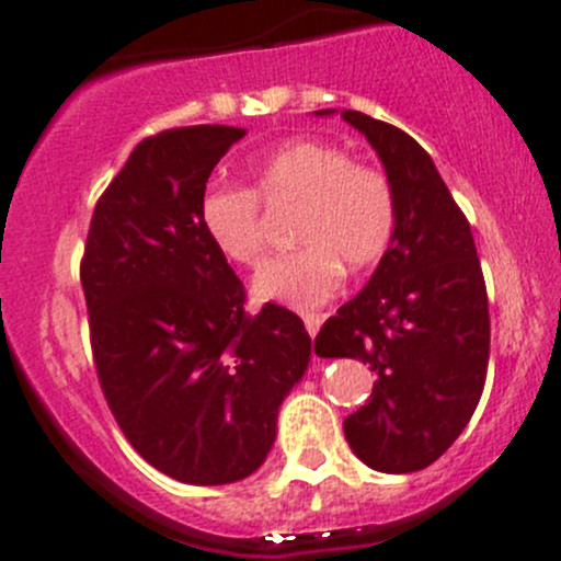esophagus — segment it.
<instances>
[{"mask_svg": "<svg viewBox=\"0 0 561 561\" xmlns=\"http://www.w3.org/2000/svg\"><path fill=\"white\" fill-rule=\"evenodd\" d=\"M304 325H306V333L317 335V330H320V325H322V317L320 314H306Z\"/></svg>", "mask_w": 561, "mask_h": 561, "instance_id": "34e87169", "label": "esophagus"}]
</instances>
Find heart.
<instances>
[{"instance_id":"1","label":"heart","mask_w":561,"mask_h":561,"mask_svg":"<svg viewBox=\"0 0 561 561\" xmlns=\"http://www.w3.org/2000/svg\"><path fill=\"white\" fill-rule=\"evenodd\" d=\"M247 187H211L202 198V228L222 257L255 268L265 255L261 204H298L293 252L265 263L255 293L293 309H317L339 290L344 268H374L398 233V196L389 176L355 163L344 147L298 139L250 169Z\"/></svg>"}]
</instances>
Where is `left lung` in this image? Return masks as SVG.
<instances>
[{"label": "left lung", "instance_id": "left-lung-1", "mask_svg": "<svg viewBox=\"0 0 561 561\" xmlns=\"http://www.w3.org/2000/svg\"><path fill=\"white\" fill-rule=\"evenodd\" d=\"M341 117L385 163L398 233L365 290L322 325L314 350L376 374L370 398L344 420L352 451L381 473H414L449 449L481 400L486 285L468 217L420 141L363 112Z\"/></svg>", "mask_w": 561, "mask_h": 561}]
</instances>
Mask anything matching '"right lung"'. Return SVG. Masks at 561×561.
<instances>
[{
  "label": "right lung",
  "mask_w": 561,
  "mask_h": 561,
  "mask_svg": "<svg viewBox=\"0 0 561 561\" xmlns=\"http://www.w3.org/2000/svg\"><path fill=\"white\" fill-rule=\"evenodd\" d=\"M233 126L141 139L96 202L80 282L99 385L128 444L182 483L255 473L311 339L298 314L244 311V285L202 228Z\"/></svg>",
  "instance_id": "1"
}]
</instances>
